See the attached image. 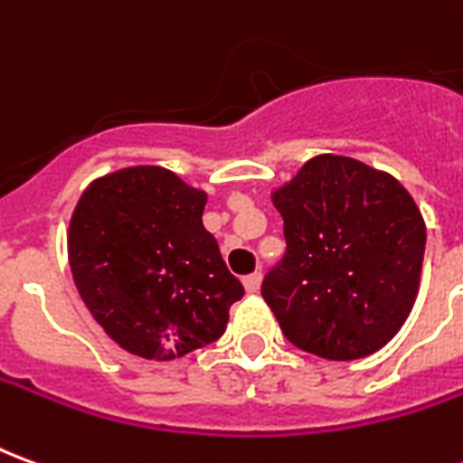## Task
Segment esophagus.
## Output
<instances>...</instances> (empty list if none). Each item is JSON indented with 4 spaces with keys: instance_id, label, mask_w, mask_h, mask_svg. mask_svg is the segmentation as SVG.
<instances>
[{
    "instance_id": "1",
    "label": "esophagus",
    "mask_w": 463,
    "mask_h": 463,
    "mask_svg": "<svg viewBox=\"0 0 463 463\" xmlns=\"http://www.w3.org/2000/svg\"><path fill=\"white\" fill-rule=\"evenodd\" d=\"M260 282H262L260 272H252V275H248V278L242 280V285H245V290L250 292V295H255V292L260 290Z\"/></svg>"
}]
</instances>
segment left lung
<instances>
[{"instance_id": "left-lung-1", "label": "left lung", "mask_w": 463, "mask_h": 463, "mask_svg": "<svg viewBox=\"0 0 463 463\" xmlns=\"http://www.w3.org/2000/svg\"><path fill=\"white\" fill-rule=\"evenodd\" d=\"M288 252L262 298L295 347L362 359L407 322L421 280L427 225L402 183L367 163L320 153L270 191Z\"/></svg>"}]
</instances>
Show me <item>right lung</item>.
<instances>
[{"mask_svg":"<svg viewBox=\"0 0 463 463\" xmlns=\"http://www.w3.org/2000/svg\"><path fill=\"white\" fill-rule=\"evenodd\" d=\"M208 193L161 165H128L86 185L69 222L76 290L111 340L168 362L221 337L242 298L203 228Z\"/></svg>","mask_w":463,"mask_h":463,"instance_id":"add662e5","label":"right lung"}]
</instances>
